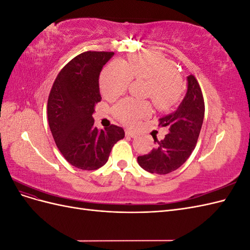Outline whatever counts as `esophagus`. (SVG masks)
<instances>
[{
    "instance_id": "34e87169",
    "label": "esophagus",
    "mask_w": 250,
    "mask_h": 250,
    "mask_svg": "<svg viewBox=\"0 0 250 250\" xmlns=\"http://www.w3.org/2000/svg\"><path fill=\"white\" fill-rule=\"evenodd\" d=\"M125 133H126L127 137H130V138H134L135 135H137V134H135V132H133V131H131V130H126Z\"/></svg>"
}]
</instances>
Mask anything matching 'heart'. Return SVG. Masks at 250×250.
<instances>
[{
  "label": "heart",
  "instance_id": "1",
  "mask_svg": "<svg viewBox=\"0 0 250 250\" xmlns=\"http://www.w3.org/2000/svg\"><path fill=\"white\" fill-rule=\"evenodd\" d=\"M132 79L147 81L145 96L160 110H168L176 105L183 95V82L176 66L167 58L157 54L140 55L128 63L113 62L103 70L100 77L102 93L108 100L125 94ZM152 108L148 101L127 98L120 101L113 113L121 122L133 126L148 117Z\"/></svg>",
  "mask_w": 250,
  "mask_h": 250
}]
</instances>
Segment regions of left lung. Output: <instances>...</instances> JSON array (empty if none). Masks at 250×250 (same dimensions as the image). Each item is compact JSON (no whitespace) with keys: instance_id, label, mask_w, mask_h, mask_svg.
I'll return each instance as SVG.
<instances>
[{"instance_id":"8db88e82","label":"left lung","mask_w":250,"mask_h":250,"mask_svg":"<svg viewBox=\"0 0 250 250\" xmlns=\"http://www.w3.org/2000/svg\"><path fill=\"white\" fill-rule=\"evenodd\" d=\"M204 117L201 87L194 75L188 76V92L178 108L158 120L168 133L148 154L138 157L141 167L150 173L168 174L185 164L197 144Z\"/></svg>"}]
</instances>
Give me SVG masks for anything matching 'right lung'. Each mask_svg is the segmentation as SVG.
I'll use <instances>...</instances> for the list:
<instances>
[{
  "instance_id": "add662e5",
  "label": "right lung",
  "mask_w": 250,
  "mask_h": 250,
  "mask_svg": "<svg viewBox=\"0 0 250 250\" xmlns=\"http://www.w3.org/2000/svg\"><path fill=\"white\" fill-rule=\"evenodd\" d=\"M113 52L87 51L59 72L48 98V121L63 157L81 170H97L107 162L112 146L125 137L122 127L99 131L93 113L101 101L99 75Z\"/></svg>"
}]
</instances>
